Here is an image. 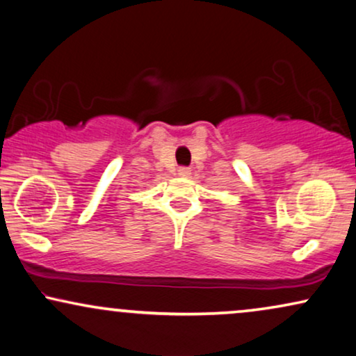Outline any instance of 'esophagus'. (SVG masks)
<instances>
[{"label": "esophagus", "mask_w": 356, "mask_h": 356, "mask_svg": "<svg viewBox=\"0 0 356 356\" xmlns=\"http://www.w3.org/2000/svg\"><path fill=\"white\" fill-rule=\"evenodd\" d=\"M177 174L181 175V177H191V174H192V170L188 169V168H179V170H177Z\"/></svg>", "instance_id": "34e87169"}]
</instances>
